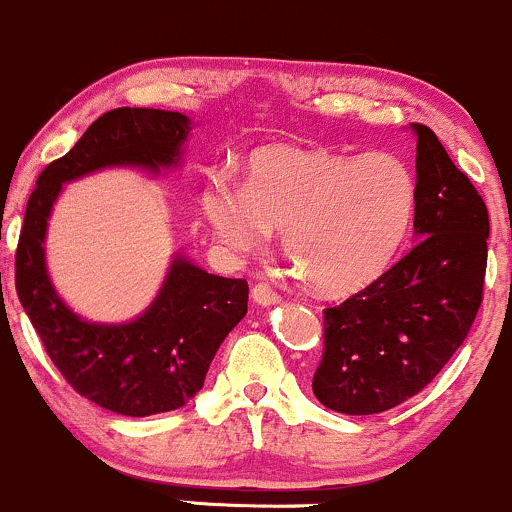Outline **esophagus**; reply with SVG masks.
Returning a JSON list of instances; mask_svg holds the SVG:
<instances>
[{"mask_svg":"<svg viewBox=\"0 0 512 512\" xmlns=\"http://www.w3.org/2000/svg\"><path fill=\"white\" fill-rule=\"evenodd\" d=\"M251 297H254L256 304H263V307H271V304L280 302V295L273 290L271 285L266 283H258L254 290H251Z\"/></svg>","mask_w":512,"mask_h":512,"instance_id":"obj_1","label":"esophagus"}]
</instances>
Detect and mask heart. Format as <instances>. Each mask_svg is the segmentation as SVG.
<instances>
[{
	"label": "heart",
	"instance_id": "b5f03b06",
	"mask_svg": "<svg viewBox=\"0 0 512 512\" xmlns=\"http://www.w3.org/2000/svg\"><path fill=\"white\" fill-rule=\"evenodd\" d=\"M200 203L229 251L256 254L278 229L309 283L326 295H350L394 261L413 225L418 186L392 154L358 159L271 145L249 157L244 186L212 176Z\"/></svg>",
	"mask_w": 512,
	"mask_h": 512
}]
</instances>
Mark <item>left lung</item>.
<instances>
[{
    "mask_svg": "<svg viewBox=\"0 0 512 512\" xmlns=\"http://www.w3.org/2000/svg\"><path fill=\"white\" fill-rule=\"evenodd\" d=\"M416 132V244L346 302L324 309L314 396L370 416L404 404L447 365L484 297L488 210L428 125Z\"/></svg>",
    "mask_w": 512,
    "mask_h": 512,
    "instance_id": "1",
    "label": "left lung"
}]
</instances>
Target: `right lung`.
<instances>
[{
    "label": "right lung",
    "instance_id": "add662e5",
    "mask_svg": "<svg viewBox=\"0 0 512 512\" xmlns=\"http://www.w3.org/2000/svg\"><path fill=\"white\" fill-rule=\"evenodd\" d=\"M191 120L159 108H113L89 125L65 157L40 171L16 246V295L45 353L77 394L120 416H154L186 406L203 389L227 333L244 319L249 285L171 261L157 300L128 324H91L50 283L45 232L62 183L106 166H174Z\"/></svg>",
    "mask_w": 512,
    "mask_h": 512
}]
</instances>
